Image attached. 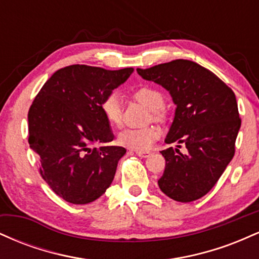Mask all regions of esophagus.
<instances>
[{
    "instance_id": "esophagus-1",
    "label": "esophagus",
    "mask_w": 259,
    "mask_h": 259,
    "mask_svg": "<svg viewBox=\"0 0 259 259\" xmlns=\"http://www.w3.org/2000/svg\"><path fill=\"white\" fill-rule=\"evenodd\" d=\"M135 153L138 154L139 157H142V158H146V157H148L151 154L150 151H135Z\"/></svg>"
}]
</instances>
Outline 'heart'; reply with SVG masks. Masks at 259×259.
<instances>
[{"mask_svg": "<svg viewBox=\"0 0 259 259\" xmlns=\"http://www.w3.org/2000/svg\"><path fill=\"white\" fill-rule=\"evenodd\" d=\"M134 97L151 109L150 118L153 120H164L165 115L163 112L164 106V96L159 90L152 86H141L134 92ZM101 111L105 115L106 120L112 126L119 127L123 124V108L121 100L117 92H111L103 97L101 102ZM159 138V130L153 125L144 127H129L123 130L118 135V142L124 147L135 151H147L152 147L156 140Z\"/></svg>", "mask_w": 259, "mask_h": 259, "instance_id": "obj_1", "label": "heart"}]
</instances>
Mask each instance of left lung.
Wrapping results in <instances>:
<instances>
[{"label": "left lung", "mask_w": 259, "mask_h": 259, "mask_svg": "<svg viewBox=\"0 0 259 259\" xmlns=\"http://www.w3.org/2000/svg\"><path fill=\"white\" fill-rule=\"evenodd\" d=\"M136 70L170 92L177 109L165 142L187 148L185 154L173 147L160 152L165 169L159 189L178 202L203 197L235 154L241 118L234 91L214 73L187 59Z\"/></svg>", "instance_id": "left-lung-1"}]
</instances>
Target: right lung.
Wrapping results in <instances>:
<instances>
[{"label": "right lung", "instance_id": "obj_1", "mask_svg": "<svg viewBox=\"0 0 259 259\" xmlns=\"http://www.w3.org/2000/svg\"><path fill=\"white\" fill-rule=\"evenodd\" d=\"M133 70L68 65L53 74L32 101L29 145L38 154L42 179L67 202H94L114 179L126 150L107 145L113 134L101 102Z\"/></svg>", "mask_w": 259, "mask_h": 259}]
</instances>
